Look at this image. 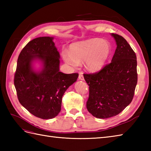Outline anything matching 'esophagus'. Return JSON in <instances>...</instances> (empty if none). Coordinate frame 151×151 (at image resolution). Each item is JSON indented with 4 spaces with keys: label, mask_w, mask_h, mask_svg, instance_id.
<instances>
[{
    "label": "esophagus",
    "mask_w": 151,
    "mask_h": 151,
    "mask_svg": "<svg viewBox=\"0 0 151 151\" xmlns=\"http://www.w3.org/2000/svg\"><path fill=\"white\" fill-rule=\"evenodd\" d=\"M78 79L80 80V81H84V76H83V74H82V73H80V74H79Z\"/></svg>",
    "instance_id": "34e87169"
}]
</instances>
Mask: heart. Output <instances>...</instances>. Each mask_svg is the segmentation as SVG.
Masks as SVG:
<instances>
[{
    "instance_id": "b5f03b06",
    "label": "heart",
    "mask_w": 151,
    "mask_h": 151,
    "mask_svg": "<svg viewBox=\"0 0 151 151\" xmlns=\"http://www.w3.org/2000/svg\"><path fill=\"white\" fill-rule=\"evenodd\" d=\"M111 47L106 40L99 38L73 43L70 52H63V61L73 68L86 62V68L91 73H97L104 68L111 54Z\"/></svg>"
}]
</instances>
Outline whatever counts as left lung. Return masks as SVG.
<instances>
[{
	"label": "left lung",
	"mask_w": 151,
	"mask_h": 151,
	"mask_svg": "<svg viewBox=\"0 0 151 151\" xmlns=\"http://www.w3.org/2000/svg\"><path fill=\"white\" fill-rule=\"evenodd\" d=\"M111 36L117 45L111 63L99 73L84 75L89 86L86 107L99 119L114 117L129 105L137 82L135 52L123 37Z\"/></svg>",
	"instance_id": "8db88e82"
}]
</instances>
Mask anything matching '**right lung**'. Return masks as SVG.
<instances>
[{"mask_svg": "<svg viewBox=\"0 0 151 151\" xmlns=\"http://www.w3.org/2000/svg\"><path fill=\"white\" fill-rule=\"evenodd\" d=\"M53 40L40 37L28 42L19 56L14 78L19 102L43 119L58 115L64 93L78 77L60 71V52Z\"/></svg>", "mask_w": 151, "mask_h": 151, "instance_id": "right-lung-1", "label": "right lung"}]
</instances>
